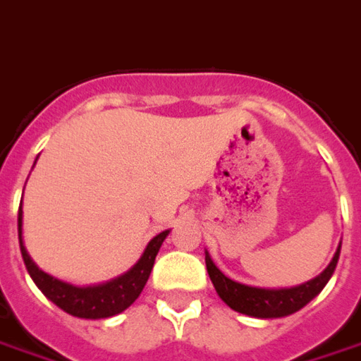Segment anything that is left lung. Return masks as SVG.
<instances>
[{
    "label": "left lung",
    "mask_w": 361,
    "mask_h": 361,
    "mask_svg": "<svg viewBox=\"0 0 361 361\" xmlns=\"http://www.w3.org/2000/svg\"><path fill=\"white\" fill-rule=\"evenodd\" d=\"M338 258L340 246L329 264V268L324 269L321 276H317L303 286L289 287V289H259V287L242 286L238 281L228 279L205 252L207 271L219 297L234 311L248 314V317H258V319H279V317H287L291 312L303 309L305 305L312 301L321 293L322 287L329 283V279L336 269Z\"/></svg>",
    "instance_id": "8db88e82"
}]
</instances>
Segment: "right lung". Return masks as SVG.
I'll return each mask as SVG.
<instances>
[{
    "label": "right lung",
    "instance_id": "obj_1",
    "mask_svg": "<svg viewBox=\"0 0 361 361\" xmlns=\"http://www.w3.org/2000/svg\"><path fill=\"white\" fill-rule=\"evenodd\" d=\"M21 207H19V216H17V226H19V246H21V256L25 262V268L32 277V281L37 283L42 293L49 297L52 303L60 307L68 314H74L80 319H107L113 314H119L127 307L135 303L138 299L140 291L145 289L148 276L154 266L156 254L160 250L162 242L170 231H164L152 240L148 242L145 254L140 256L137 264L128 269L127 274H123L117 279H111L103 286L92 287H75L70 286L66 281H60L56 277L44 274L42 269L35 266V262L29 258V254L25 250L21 240Z\"/></svg>",
    "mask_w": 361,
    "mask_h": 361
}]
</instances>
